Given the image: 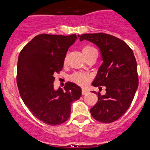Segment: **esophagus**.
Masks as SVG:
<instances>
[{
	"label": "esophagus",
	"mask_w": 150,
	"mask_h": 150,
	"mask_svg": "<svg viewBox=\"0 0 150 150\" xmlns=\"http://www.w3.org/2000/svg\"><path fill=\"white\" fill-rule=\"evenodd\" d=\"M88 93V90H85V89H83V90H82V95H86V94Z\"/></svg>",
	"instance_id": "obj_1"
}]
</instances>
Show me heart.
<instances>
[{
  "instance_id": "b5f03b06",
  "label": "heart",
  "mask_w": 150,
  "mask_h": 150,
  "mask_svg": "<svg viewBox=\"0 0 150 150\" xmlns=\"http://www.w3.org/2000/svg\"><path fill=\"white\" fill-rule=\"evenodd\" d=\"M82 50H83L84 55L86 56L90 52L95 50V48L92 47V46L87 45L83 46ZM64 61H66V58H65ZM90 79V76L88 74L83 73V72H75L71 76V80L72 81L79 85H81V86H84V85H86L89 82Z\"/></svg>"
}]
</instances>
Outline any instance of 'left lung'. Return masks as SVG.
<instances>
[{"mask_svg":"<svg viewBox=\"0 0 150 150\" xmlns=\"http://www.w3.org/2000/svg\"><path fill=\"white\" fill-rule=\"evenodd\" d=\"M80 40H87L100 48L103 64L92 85L105 86L106 93H96L98 101L90 109L94 119L110 123L121 117L130 106L138 88L136 59L127 44L109 34L87 33L79 35Z\"/></svg>","mask_w":150,"mask_h":150,"instance_id":"8db88e82","label":"left lung"}]
</instances>
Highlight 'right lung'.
Returning a JSON list of instances; mask_svg holds the SVG:
<instances>
[{
    "instance_id": "add662e5",
    "label": "right lung",
    "mask_w": 150,
    "mask_h": 150,
    "mask_svg": "<svg viewBox=\"0 0 150 150\" xmlns=\"http://www.w3.org/2000/svg\"><path fill=\"white\" fill-rule=\"evenodd\" d=\"M76 39L75 34H40L19 54L16 80L20 95L31 113L45 124L66 122L72 103L81 96V88L73 83H65L64 91L53 88L54 75L62 70L67 50Z\"/></svg>"
}]
</instances>
